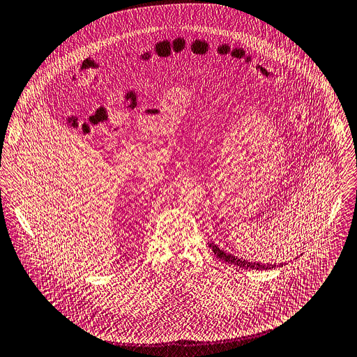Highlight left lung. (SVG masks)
Listing matches in <instances>:
<instances>
[{
    "instance_id": "8db88e82",
    "label": "left lung",
    "mask_w": 357,
    "mask_h": 357,
    "mask_svg": "<svg viewBox=\"0 0 357 357\" xmlns=\"http://www.w3.org/2000/svg\"><path fill=\"white\" fill-rule=\"evenodd\" d=\"M209 246L212 248V250H213V253L220 259V261H223V262H228V264H231V265H235V266H239V268H243V269H253V271H268V269H275V268H278V266H280V265H265V264H259V262H248V261H245V259H242V257H238V256H234V255H231V253H228V252H225V250H222L218 245H215V243H209Z\"/></svg>"
}]
</instances>
